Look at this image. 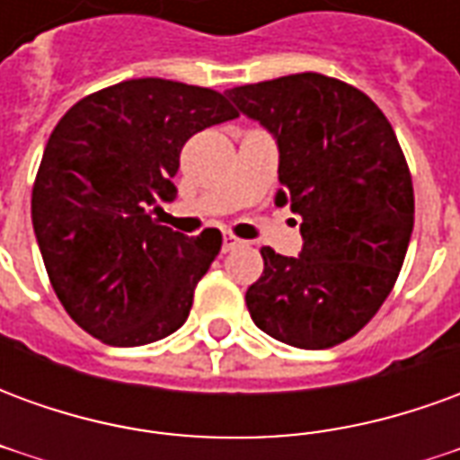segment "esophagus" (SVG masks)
<instances>
[{
  "mask_svg": "<svg viewBox=\"0 0 460 460\" xmlns=\"http://www.w3.org/2000/svg\"><path fill=\"white\" fill-rule=\"evenodd\" d=\"M246 241L239 239V236H234L231 231H224V251H234L239 249V246H243Z\"/></svg>",
  "mask_w": 460,
  "mask_h": 460,
  "instance_id": "obj_1",
  "label": "esophagus"
}]
</instances>
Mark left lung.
<instances>
[{"mask_svg": "<svg viewBox=\"0 0 460 460\" xmlns=\"http://www.w3.org/2000/svg\"><path fill=\"white\" fill-rule=\"evenodd\" d=\"M279 140L276 201L300 214L303 251L261 249L253 323L300 349L345 342L382 308L414 229V184L394 128L355 85L323 74L226 91Z\"/></svg>", "mask_w": 460, "mask_h": 460, "instance_id": "left-lung-1", "label": "left lung"}]
</instances>
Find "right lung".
Listing matches in <instances>:
<instances>
[{"mask_svg": "<svg viewBox=\"0 0 460 460\" xmlns=\"http://www.w3.org/2000/svg\"><path fill=\"white\" fill-rule=\"evenodd\" d=\"M234 118L239 111L211 88L132 78L58 120L36 172L31 221L56 296L88 335L137 347L184 325L221 231L190 239L152 209L177 197L184 142Z\"/></svg>", "mask_w": 460, "mask_h": 460, "instance_id": "1", "label": "right lung"}]
</instances>
